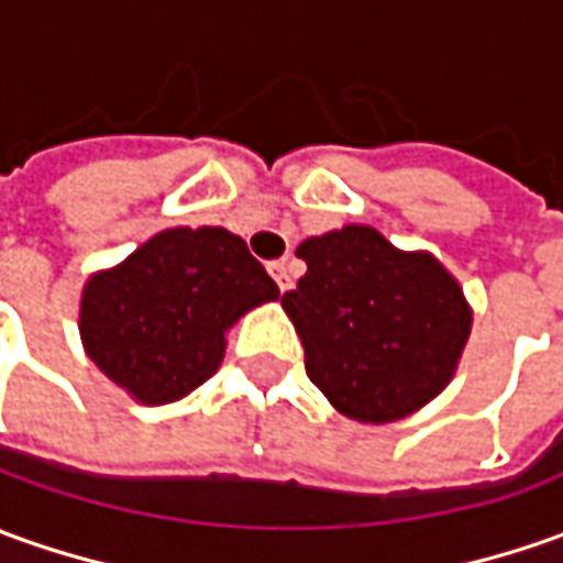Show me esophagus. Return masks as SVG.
Returning <instances> with one entry per match:
<instances>
[{
	"label": "esophagus",
	"mask_w": 563,
	"mask_h": 563,
	"mask_svg": "<svg viewBox=\"0 0 563 563\" xmlns=\"http://www.w3.org/2000/svg\"><path fill=\"white\" fill-rule=\"evenodd\" d=\"M271 271V277L277 280V286H280V292H286L289 286H292V277H289V267L283 265V262H274V265L267 267Z\"/></svg>",
	"instance_id": "34e87169"
}]
</instances>
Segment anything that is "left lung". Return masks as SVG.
<instances>
[{"label": "left lung", "mask_w": 563, "mask_h": 563, "mask_svg": "<svg viewBox=\"0 0 563 563\" xmlns=\"http://www.w3.org/2000/svg\"><path fill=\"white\" fill-rule=\"evenodd\" d=\"M308 274L283 296L305 369L335 410L385 426L453 382L474 311L459 280L426 250H397L369 224L301 240Z\"/></svg>", "instance_id": "left-lung-1"}]
</instances>
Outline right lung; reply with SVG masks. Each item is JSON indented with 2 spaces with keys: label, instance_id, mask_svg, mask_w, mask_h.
Masks as SVG:
<instances>
[{
  "label": "right lung",
  "instance_id": "obj_1",
  "mask_svg": "<svg viewBox=\"0 0 563 563\" xmlns=\"http://www.w3.org/2000/svg\"><path fill=\"white\" fill-rule=\"evenodd\" d=\"M280 289L224 228H166L79 296V339L95 366L144 407L175 404L218 373L228 330Z\"/></svg>",
  "mask_w": 563,
  "mask_h": 563
}]
</instances>
